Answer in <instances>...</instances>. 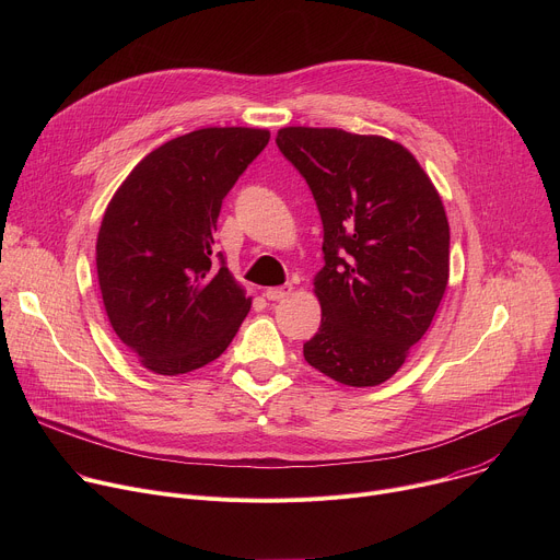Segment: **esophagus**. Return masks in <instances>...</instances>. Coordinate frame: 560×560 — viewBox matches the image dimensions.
I'll return each mask as SVG.
<instances>
[{
    "mask_svg": "<svg viewBox=\"0 0 560 560\" xmlns=\"http://www.w3.org/2000/svg\"><path fill=\"white\" fill-rule=\"evenodd\" d=\"M292 290H294L292 283H285L281 288H268L264 294H266L268 301H283V299H288L292 294Z\"/></svg>",
    "mask_w": 560,
    "mask_h": 560,
    "instance_id": "esophagus-1",
    "label": "esophagus"
}]
</instances>
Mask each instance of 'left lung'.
Here are the masks:
<instances>
[{
  "label": "left lung",
  "mask_w": 560,
  "mask_h": 560,
  "mask_svg": "<svg viewBox=\"0 0 560 560\" xmlns=\"http://www.w3.org/2000/svg\"><path fill=\"white\" fill-rule=\"evenodd\" d=\"M277 145L324 221L314 275L322 328L305 361L352 385H381L428 332L450 279V223L428 173L398 141L288 126Z\"/></svg>",
  "instance_id": "obj_1"
}]
</instances>
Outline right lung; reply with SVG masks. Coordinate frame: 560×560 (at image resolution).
Masks as SVG:
<instances>
[{"mask_svg": "<svg viewBox=\"0 0 560 560\" xmlns=\"http://www.w3.org/2000/svg\"><path fill=\"white\" fill-rule=\"evenodd\" d=\"M268 139L266 128L192 130L148 152L113 195L97 279L115 335L145 370L203 368L250 312L253 296L212 250L221 201Z\"/></svg>", "mask_w": 560, "mask_h": 560, "instance_id": "add662e5", "label": "right lung"}]
</instances>
